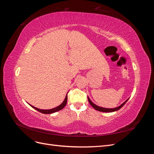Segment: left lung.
I'll use <instances>...</instances> for the list:
<instances>
[{
  "label": "left lung",
  "mask_w": 154,
  "mask_h": 154,
  "mask_svg": "<svg viewBox=\"0 0 154 154\" xmlns=\"http://www.w3.org/2000/svg\"><path fill=\"white\" fill-rule=\"evenodd\" d=\"M88 102H89V103L91 104V105L94 109H96V110L100 111V112H114V111L119 110L121 108H122V107H123V106L126 103H127V101L128 100V99L127 100H126L122 105H121L119 106L116 107V108H114V109H106V108H103V107L98 106H97V105H96L95 104L93 103L90 100V99L88 98Z\"/></svg>",
  "instance_id": "8db88e82"
}]
</instances>
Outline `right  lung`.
I'll return each mask as SVG.
<instances>
[{
  "instance_id": "right-lung-1",
  "label": "right lung",
  "mask_w": 154,
  "mask_h": 154,
  "mask_svg": "<svg viewBox=\"0 0 154 154\" xmlns=\"http://www.w3.org/2000/svg\"><path fill=\"white\" fill-rule=\"evenodd\" d=\"M67 95H66V98H65V100H64V101H63V103L60 105H59V106H58L57 107H56V108H54V109H49V110H42V109H37V108H36V107H35V106H32V105H31L32 108H34L35 109H36V110H38V112H41V113H43V114H51V113H54V112H57V111H59V110H62L63 107L66 105V104H67Z\"/></svg>"
}]
</instances>
